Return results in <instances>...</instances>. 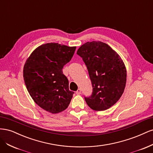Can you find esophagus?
<instances>
[{
	"label": "esophagus",
	"instance_id": "esophagus-1",
	"mask_svg": "<svg viewBox=\"0 0 153 153\" xmlns=\"http://www.w3.org/2000/svg\"><path fill=\"white\" fill-rule=\"evenodd\" d=\"M76 94H78V95L81 94V90H80V89H78L76 91Z\"/></svg>",
	"mask_w": 153,
	"mask_h": 153
}]
</instances>
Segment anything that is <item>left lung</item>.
Returning <instances> with one entry per match:
<instances>
[{"label": "left lung", "mask_w": 153, "mask_h": 153, "mask_svg": "<svg viewBox=\"0 0 153 153\" xmlns=\"http://www.w3.org/2000/svg\"><path fill=\"white\" fill-rule=\"evenodd\" d=\"M87 68L92 85V95L85 98L89 107L96 111L107 110L123 94L126 83V69L119 55L101 41L82 45L77 53Z\"/></svg>", "instance_id": "1"}]
</instances>
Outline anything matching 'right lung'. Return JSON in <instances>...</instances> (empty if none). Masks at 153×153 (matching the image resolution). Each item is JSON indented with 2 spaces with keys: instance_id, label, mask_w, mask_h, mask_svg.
Instances as JSON below:
<instances>
[{
  "instance_id": "add662e5",
  "label": "right lung",
  "mask_w": 153,
  "mask_h": 153,
  "mask_svg": "<svg viewBox=\"0 0 153 153\" xmlns=\"http://www.w3.org/2000/svg\"><path fill=\"white\" fill-rule=\"evenodd\" d=\"M76 47L55 43L36 48L24 64L26 87L31 98L41 108L52 114L66 110L74 92L62 73L64 66L71 61Z\"/></svg>"
}]
</instances>
